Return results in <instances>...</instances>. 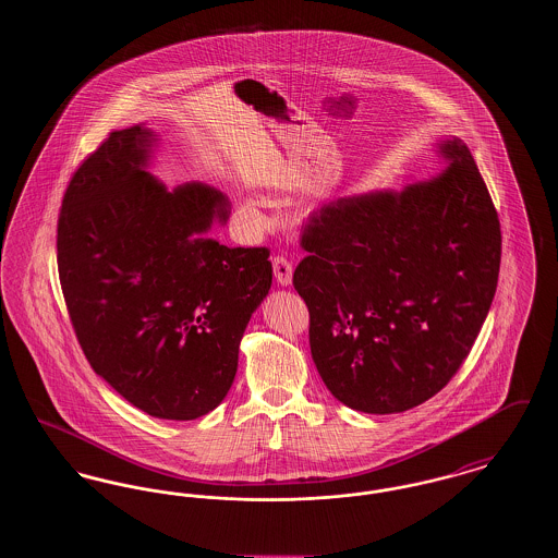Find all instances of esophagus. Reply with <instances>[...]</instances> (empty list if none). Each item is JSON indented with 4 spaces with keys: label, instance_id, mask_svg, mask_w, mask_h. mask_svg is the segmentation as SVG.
I'll list each match as a JSON object with an SVG mask.
<instances>
[{
    "label": "esophagus",
    "instance_id": "1",
    "mask_svg": "<svg viewBox=\"0 0 558 558\" xmlns=\"http://www.w3.org/2000/svg\"><path fill=\"white\" fill-rule=\"evenodd\" d=\"M271 266H274V276H276V282L280 284V287H291L292 284V264L287 259V257H282V255H278V257H274L271 259Z\"/></svg>",
    "mask_w": 558,
    "mask_h": 558
}]
</instances>
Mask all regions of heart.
I'll return each mask as SVG.
<instances>
[{
    "instance_id": "obj_1",
    "label": "heart",
    "mask_w": 558,
    "mask_h": 558,
    "mask_svg": "<svg viewBox=\"0 0 558 558\" xmlns=\"http://www.w3.org/2000/svg\"><path fill=\"white\" fill-rule=\"evenodd\" d=\"M240 209H242V213H244L246 217H251V219H264V215L259 211V205H257L255 201H251V198L242 201V203H240Z\"/></svg>"
}]
</instances>
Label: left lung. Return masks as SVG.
I'll list each match as a JSON object with an SVG mask.
<instances>
[{
    "label": "left lung",
    "instance_id": "1",
    "mask_svg": "<svg viewBox=\"0 0 558 558\" xmlns=\"http://www.w3.org/2000/svg\"><path fill=\"white\" fill-rule=\"evenodd\" d=\"M439 171L401 190L337 198L303 234L292 284L328 391L366 414L439 393L492 307L502 234L466 144L435 140Z\"/></svg>",
    "mask_w": 558,
    "mask_h": 558
}]
</instances>
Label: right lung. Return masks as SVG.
Here are the masks:
<instances>
[{
  "label": "right lung",
  "mask_w": 558,
  "mask_h": 558,
  "mask_svg": "<svg viewBox=\"0 0 558 558\" xmlns=\"http://www.w3.org/2000/svg\"><path fill=\"white\" fill-rule=\"evenodd\" d=\"M159 148L140 123L81 165L58 219V274L94 372L155 418L194 421L234 383L271 264L267 248L209 236L230 201L205 184L167 190L150 171Z\"/></svg>",
  "instance_id": "add662e5"
}]
</instances>
